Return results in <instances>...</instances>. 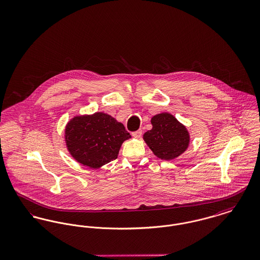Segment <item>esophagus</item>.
<instances>
[{
	"mask_svg": "<svg viewBox=\"0 0 260 260\" xmlns=\"http://www.w3.org/2000/svg\"><path fill=\"white\" fill-rule=\"evenodd\" d=\"M132 135H133V137H135V138H137V139H140V137H141V135H142V131L139 129V131H137V132H134Z\"/></svg>",
	"mask_w": 260,
	"mask_h": 260,
	"instance_id": "esophagus-1",
	"label": "esophagus"
}]
</instances>
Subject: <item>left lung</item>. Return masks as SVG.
I'll return each instance as SVG.
<instances>
[{"label":"left lung","mask_w":260,"mask_h":260,"mask_svg":"<svg viewBox=\"0 0 260 260\" xmlns=\"http://www.w3.org/2000/svg\"><path fill=\"white\" fill-rule=\"evenodd\" d=\"M150 122L152 128L143 135V140L157 158L175 159L187 150L190 134L173 115L160 113L153 116Z\"/></svg>","instance_id":"left-lung-1"}]
</instances>
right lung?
Here are the masks:
<instances>
[{
    "instance_id": "right-lung-1",
    "label": "right lung",
    "mask_w": 260,
    "mask_h": 260,
    "mask_svg": "<svg viewBox=\"0 0 260 260\" xmlns=\"http://www.w3.org/2000/svg\"><path fill=\"white\" fill-rule=\"evenodd\" d=\"M131 138L121 122L103 112L77 115L64 129L70 155L78 163L94 169L117 159L122 142Z\"/></svg>"
}]
</instances>
